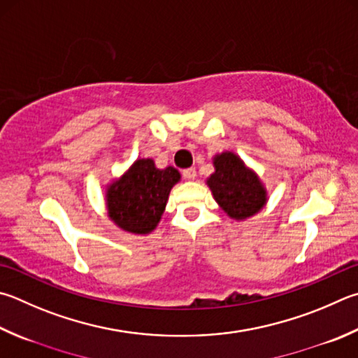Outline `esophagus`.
Here are the masks:
<instances>
[{"label": "esophagus", "mask_w": 358, "mask_h": 358, "mask_svg": "<svg viewBox=\"0 0 358 358\" xmlns=\"http://www.w3.org/2000/svg\"><path fill=\"white\" fill-rule=\"evenodd\" d=\"M183 177H185L186 180H196V177H197L196 169H194V167L185 169V171H183Z\"/></svg>", "instance_id": "obj_1"}]
</instances>
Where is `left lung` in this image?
<instances>
[{"instance_id": "1", "label": "left lung", "mask_w": 358, "mask_h": 358, "mask_svg": "<svg viewBox=\"0 0 358 358\" xmlns=\"http://www.w3.org/2000/svg\"><path fill=\"white\" fill-rule=\"evenodd\" d=\"M214 172L206 185L220 210L233 220L255 216L268 203L269 196L262 178L235 152L225 150L213 157Z\"/></svg>"}]
</instances>
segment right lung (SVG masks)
I'll use <instances>...</instances> for the list:
<instances>
[{"label": "right lung", "mask_w": 358, "mask_h": 358, "mask_svg": "<svg viewBox=\"0 0 358 358\" xmlns=\"http://www.w3.org/2000/svg\"><path fill=\"white\" fill-rule=\"evenodd\" d=\"M181 180L177 169H158L152 158H139L106 185L108 217L120 230L148 235L157 229L169 194Z\"/></svg>", "instance_id": "right-lung-1"}]
</instances>
